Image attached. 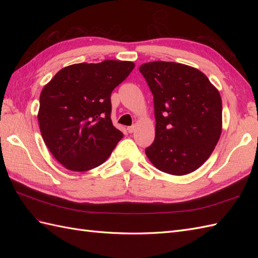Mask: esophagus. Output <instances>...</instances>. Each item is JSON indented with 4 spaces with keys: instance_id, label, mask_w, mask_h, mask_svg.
Segmentation results:
<instances>
[{
    "instance_id": "34e87169",
    "label": "esophagus",
    "mask_w": 258,
    "mask_h": 258,
    "mask_svg": "<svg viewBox=\"0 0 258 258\" xmlns=\"http://www.w3.org/2000/svg\"><path fill=\"white\" fill-rule=\"evenodd\" d=\"M135 128H136V126L135 125H132V126H128L127 127V131H128V133H133L134 131H135Z\"/></svg>"
}]
</instances>
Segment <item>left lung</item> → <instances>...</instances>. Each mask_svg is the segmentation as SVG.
<instances>
[{
    "instance_id": "left-lung-1",
    "label": "left lung",
    "mask_w": 258,
    "mask_h": 258,
    "mask_svg": "<svg viewBox=\"0 0 258 258\" xmlns=\"http://www.w3.org/2000/svg\"><path fill=\"white\" fill-rule=\"evenodd\" d=\"M154 97L155 140L145 150L160 171H196L215 149L222 133V98L205 74L174 62L140 67Z\"/></svg>"
}]
</instances>
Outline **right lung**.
Masks as SVG:
<instances>
[{
  "label": "right lung",
  "instance_id": "1",
  "mask_svg": "<svg viewBox=\"0 0 258 258\" xmlns=\"http://www.w3.org/2000/svg\"><path fill=\"white\" fill-rule=\"evenodd\" d=\"M133 62L106 59L62 69L42 90L38 124L47 149L71 171L100 166L123 133L112 123V91L127 78Z\"/></svg>",
  "mask_w": 258,
  "mask_h": 258
}]
</instances>
